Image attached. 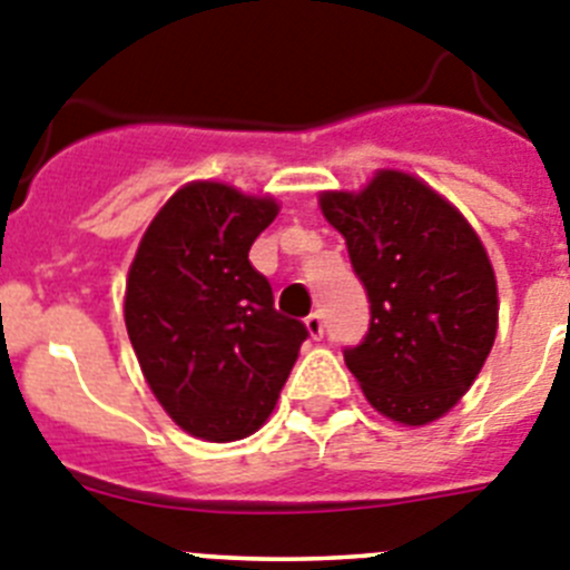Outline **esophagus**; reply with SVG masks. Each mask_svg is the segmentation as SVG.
<instances>
[{
	"mask_svg": "<svg viewBox=\"0 0 570 570\" xmlns=\"http://www.w3.org/2000/svg\"><path fill=\"white\" fill-rule=\"evenodd\" d=\"M306 332H309L312 337H321L323 335V317H321V312H312L309 317H306Z\"/></svg>",
	"mask_w": 570,
	"mask_h": 570,
	"instance_id": "esophagus-1",
	"label": "esophagus"
}]
</instances>
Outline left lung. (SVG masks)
<instances>
[{
    "instance_id": "8db88e82",
    "label": "left lung",
    "mask_w": 570,
    "mask_h": 570,
    "mask_svg": "<svg viewBox=\"0 0 570 570\" xmlns=\"http://www.w3.org/2000/svg\"><path fill=\"white\" fill-rule=\"evenodd\" d=\"M368 295V332L343 361L381 414L443 417L474 383L497 335V281L471 224L429 184L381 170L361 193H321Z\"/></svg>"
}]
</instances>
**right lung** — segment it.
Returning <instances> with one entry per match:
<instances>
[{"label":"right lung","mask_w":570,"mask_h":570,"mask_svg":"<svg viewBox=\"0 0 570 570\" xmlns=\"http://www.w3.org/2000/svg\"><path fill=\"white\" fill-rule=\"evenodd\" d=\"M273 198L193 181L158 209L127 275L125 323L153 394L184 432L229 443L258 432L309 337L275 309L249 247Z\"/></svg>","instance_id":"add662e5"}]
</instances>
